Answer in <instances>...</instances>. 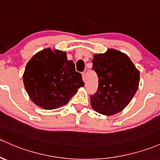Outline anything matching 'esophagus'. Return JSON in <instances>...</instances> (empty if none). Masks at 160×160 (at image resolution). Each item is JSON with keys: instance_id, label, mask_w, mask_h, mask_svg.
Returning a JSON list of instances; mask_svg holds the SVG:
<instances>
[{"instance_id": "obj_1", "label": "esophagus", "mask_w": 160, "mask_h": 160, "mask_svg": "<svg viewBox=\"0 0 160 160\" xmlns=\"http://www.w3.org/2000/svg\"><path fill=\"white\" fill-rule=\"evenodd\" d=\"M82 80L85 82V72L82 73Z\"/></svg>"}]
</instances>
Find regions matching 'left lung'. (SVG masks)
Returning <instances> with one entry per match:
<instances>
[{"instance_id":"left-lung-1","label":"left lung","mask_w":160,"mask_h":160,"mask_svg":"<svg viewBox=\"0 0 160 160\" xmlns=\"http://www.w3.org/2000/svg\"><path fill=\"white\" fill-rule=\"evenodd\" d=\"M92 62L98 77V89L90 97L91 105L103 115L118 114L135 95L140 72L128 55L114 49L94 54Z\"/></svg>"}]
</instances>
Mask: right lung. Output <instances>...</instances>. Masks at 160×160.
Segmentation results:
<instances>
[{
  "mask_svg": "<svg viewBox=\"0 0 160 160\" xmlns=\"http://www.w3.org/2000/svg\"><path fill=\"white\" fill-rule=\"evenodd\" d=\"M23 81L32 102L46 110L62 107L84 86L82 75L67 59L66 52L51 48L32 56L26 66Z\"/></svg>",
  "mask_w": 160,
  "mask_h": 160,
  "instance_id": "obj_1",
  "label": "right lung"
}]
</instances>
